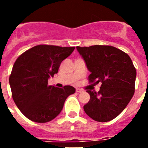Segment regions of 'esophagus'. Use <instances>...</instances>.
I'll return each instance as SVG.
<instances>
[{
	"label": "esophagus",
	"instance_id": "34e87169",
	"mask_svg": "<svg viewBox=\"0 0 148 148\" xmlns=\"http://www.w3.org/2000/svg\"><path fill=\"white\" fill-rule=\"evenodd\" d=\"M75 91H76L77 92H82V91H83V90H82V89H80V88H76L75 89Z\"/></svg>",
	"mask_w": 148,
	"mask_h": 148
}]
</instances>
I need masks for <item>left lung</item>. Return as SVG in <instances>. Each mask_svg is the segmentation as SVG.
I'll use <instances>...</instances> for the list:
<instances>
[{
  "mask_svg": "<svg viewBox=\"0 0 148 148\" xmlns=\"http://www.w3.org/2000/svg\"><path fill=\"white\" fill-rule=\"evenodd\" d=\"M90 71L89 83H101L100 90H87L90 99L84 112L99 122L113 120L130 102L135 92L136 70L130 56L108 45L76 47Z\"/></svg>",
  "mask_w": 148,
  "mask_h": 148,
  "instance_id": "1",
  "label": "left lung"
}]
</instances>
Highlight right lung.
<instances>
[{"mask_svg":"<svg viewBox=\"0 0 148 148\" xmlns=\"http://www.w3.org/2000/svg\"><path fill=\"white\" fill-rule=\"evenodd\" d=\"M74 49L75 47L40 44L17 58L9 81L13 100L27 119L38 123L54 119L66 98L75 92L72 86L58 88L48 84V78L58 73L61 63Z\"/></svg>","mask_w":148,"mask_h":148,"instance_id":"add662e5","label":"right lung"}]
</instances>
